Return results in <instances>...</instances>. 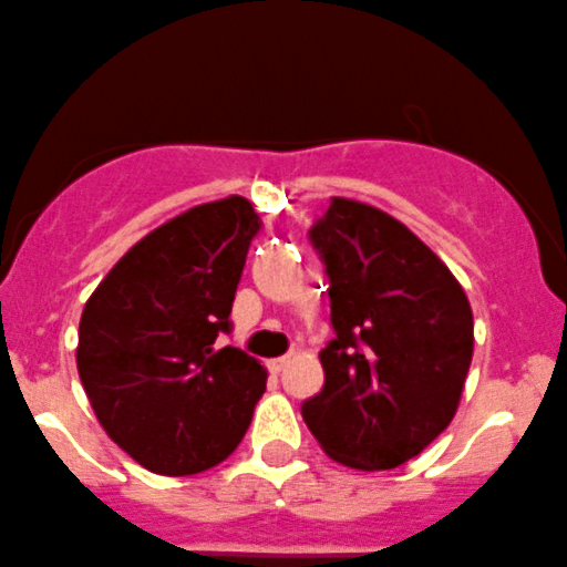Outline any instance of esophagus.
Masks as SVG:
<instances>
[{
  "mask_svg": "<svg viewBox=\"0 0 567 567\" xmlns=\"http://www.w3.org/2000/svg\"><path fill=\"white\" fill-rule=\"evenodd\" d=\"M288 363H290L288 354H285V358H274V360H269V371L271 374H279V371L288 369Z\"/></svg>",
  "mask_w": 567,
  "mask_h": 567,
  "instance_id": "obj_1",
  "label": "esophagus"
}]
</instances>
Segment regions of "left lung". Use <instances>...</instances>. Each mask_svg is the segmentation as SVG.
<instances>
[{
    "instance_id": "left-lung-1",
    "label": "left lung",
    "mask_w": 567,
    "mask_h": 567,
    "mask_svg": "<svg viewBox=\"0 0 567 567\" xmlns=\"http://www.w3.org/2000/svg\"><path fill=\"white\" fill-rule=\"evenodd\" d=\"M309 236L331 279L333 339L303 422L347 468H398L457 412L474 358L468 296L420 236L371 204L333 196Z\"/></svg>"
}]
</instances>
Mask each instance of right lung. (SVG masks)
Instances as JSON below:
<instances>
[{"label":"right lung","instance_id":"1","mask_svg":"<svg viewBox=\"0 0 567 567\" xmlns=\"http://www.w3.org/2000/svg\"><path fill=\"white\" fill-rule=\"evenodd\" d=\"M258 228L245 196L185 209L142 236L85 301L80 382L99 425L153 474H202L250 427L266 369L215 339Z\"/></svg>","mask_w":567,"mask_h":567}]
</instances>
